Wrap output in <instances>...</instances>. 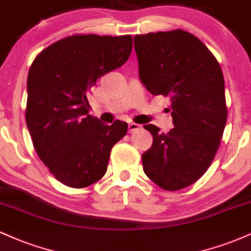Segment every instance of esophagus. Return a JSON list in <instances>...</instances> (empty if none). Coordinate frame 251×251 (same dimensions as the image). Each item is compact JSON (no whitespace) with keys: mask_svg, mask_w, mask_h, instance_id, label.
<instances>
[{"mask_svg":"<svg viewBox=\"0 0 251 251\" xmlns=\"http://www.w3.org/2000/svg\"><path fill=\"white\" fill-rule=\"evenodd\" d=\"M140 127H142V126L138 125V124H135V123H129V124H128V131H129V132L138 131V129H139Z\"/></svg>","mask_w":251,"mask_h":251,"instance_id":"34e87169","label":"esophagus"}]
</instances>
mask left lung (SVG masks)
<instances>
[{"mask_svg":"<svg viewBox=\"0 0 251 251\" xmlns=\"http://www.w3.org/2000/svg\"><path fill=\"white\" fill-rule=\"evenodd\" d=\"M139 76L152 96L170 97L175 127L148 124L153 143L143 169L158 186L177 191L194 184L214 160L226 124L224 77L214 54L181 29L134 36Z\"/></svg>","mask_w":251,"mask_h":251,"instance_id":"obj_1","label":"left lung"}]
</instances>
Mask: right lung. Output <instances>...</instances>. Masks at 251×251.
I'll list each match as a JSON object with an SVG mask.
<instances>
[{
    "mask_svg": "<svg viewBox=\"0 0 251 251\" xmlns=\"http://www.w3.org/2000/svg\"><path fill=\"white\" fill-rule=\"evenodd\" d=\"M132 36L72 35L35 57L27 80L25 123L34 149L50 174L81 189L102 178L111 150L127 133V124L111 126L88 114L91 88L119 68L132 51Z\"/></svg>",
    "mask_w": 251,
    "mask_h": 251,
    "instance_id": "obj_1",
    "label": "right lung"
}]
</instances>
